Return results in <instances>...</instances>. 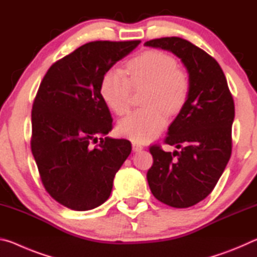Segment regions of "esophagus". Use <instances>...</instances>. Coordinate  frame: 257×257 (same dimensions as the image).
<instances>
[{
    "mask_svg": "<svg viewBox=\"0 0 257 257\" xmlns=\"http://www.w3.org/2000/svg\"><path fill=\"white\" fill-rule=\"evenodd\" d=\"M132 144H133L134 152H139V151H142L143 149H144V146H143L141 143H138V142H133Z\"/></svg>",
    "mask_w": 257,
    "mask_h": 257,
    "instance_id": "esophagus-1",
    "label": "esophagus"
}]
</instances>
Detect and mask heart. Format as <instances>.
<instances>
[{"mask_svg":"<svg viewBox=\"0 0 257 257\" xmlns=\"http://www.w3.org/2000/svg\"><path fill=\"white\" fill-rule=\"evenodd\" d=\"M173 56L151 50L129 61L127 76L122 69L112 67L104 73L99 92L103 101L116 114L122 115L130 107L133 86H149L144 104L147 107L130 113L119 122L121 136L135 142H149L162 132L168 112L176 114L188 98V72L177 67Z\"/></svg>","mask_w":257,"mask_h":257,"instance_id":"heart-1","label":"heart"}]
</instances>
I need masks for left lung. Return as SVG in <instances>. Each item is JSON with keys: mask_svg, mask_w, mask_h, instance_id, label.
Listing matches in <instances>:
<instances>
[{"mask_svg": "<svg viewBox=\"0 0 257 257\" xmlns=\"http://www.w3.org/2000/svg\"><path fill=\"white\" fill-rule=\"evenodd\" d=\"M145 46L172 52L188 70L190 89L179 114L168 129L164 143L150 147L153 165L147 171L152 194L177 208L193 206L214 189L231 156L234 103L220 64L190 42L162 37Z\"/></svg>", "mask_w": 257, "mask_h": 257, "instance_id": "left-lung-1", "label": "left lung"}]
</instances>
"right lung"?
Instances as JSON below:
<instances>
[{"instance_id":"1","label":"right lung","mask_w":257,"mask_h":257,"mask_svg":"<svg viewBox=\"0 0 257 257\" xmlns=\"http://www.w3.org/2000/svg\"><path fill=\"white\" fill-rule=\"evenodd\" d=\"M139 43L96 41L78 47L52 64L34 99L30 146L38 172L51 197L71 210L105 202L132 152L127 139L102 138L111 132L112 118L99 86L104 73Z\"/></svg>"}]
</instances>
